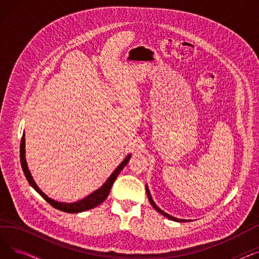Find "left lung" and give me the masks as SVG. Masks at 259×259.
Wrapping results in <instances>:
<instances>
[{"label": "left lung", "mask_w": 259, "mask_h": 259, "mask_svg": "<svg viewBox=\"0 0 259 259\" xmlns=\"http://www.w3.org/2000/svg\"><path fill=\"white\" fill-rule=\"evenodd\" d=\"M146 192H147V195H148V199H149V201H150V203L152 205V207L158 212V213H160L161 215H164L165 217H167V219H169L170 221H174V222H180V223H186V222H190V221H187V220H181V219H176V217H174V216H171V215H169L168 213H166V212H164L162 211L161 209H159L156 205H155V202H154V200L152 199V196H151V194H150V191H149V189H148V186L146 185Z\"/></svg>", "instance_id": "8db88e82"}]
</instances>
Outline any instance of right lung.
<instances>
[{"label": "right lung", "mask_w": 259, "mask_h": 259, "mask_svg": "<svg viewBox=\"0 0 259 259\" xmlns=\"http://www.w3.org/2000/svg\"><path fill=\"white\" fill-rule=\"evenodd\" d=\"M20 157H21V165H22V169L24 171V174L26 176L27 181H28L29 185L35 190V191L42 196L48 203H50V205L56 208L60 211H63V212H67V213H79V212H83V211H87V210H90L94 207L99 206L100 203H102L106 198L107 196L109 195V193H110V190H111V187L113 185V183L115 182L117 175L119 174V172L124 169V167L128 164V161L131 157V154L127 155L126 158L122 160L119 166L113 171V173L109 176V179L105 182V184L100 188L98 189L97 191H94L93 193L89 194L88 196H86L85 198L80 199L78 201H75V202H60V201H57L54 199H51L50 197H48L44 192L40 191V189L37 187V185L35 184V182L33 181L32 176H31V173L28 169V166H27V161H26V158H25V134H23L22 137V140H21V146H20Z\"/></svg>", "instance_id": "1"}]
</instances>
